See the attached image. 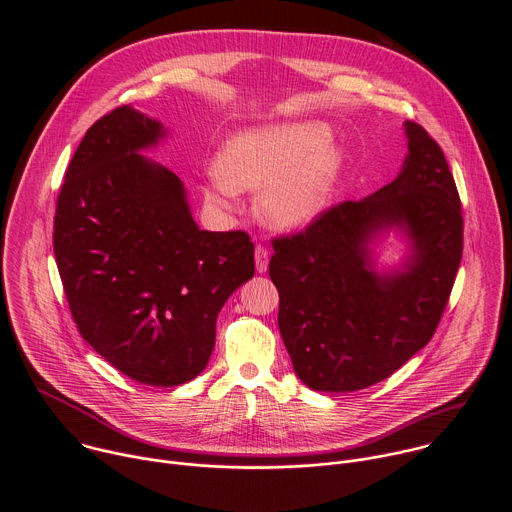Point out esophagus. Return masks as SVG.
<instances>
[{
  "label": "esophagus",
  "instance_id": "esophagus-1",
  "mask_svg": "<svg viewBox=\"0 0 512 512\" xmlns=\"http://www.w3.org/2000/svg\"><path fill=\"white\" fill-rule=\"evenodd\" d=\"M269 267V251L261 245L255 247V269L257 273H265Z\"/></svg>",
  "mask_w": 512,
  "mask_h": 512
}]
</instances>
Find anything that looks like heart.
<instances>
[{"label": "heart", "instance_id": "b5f03b06", "mask_svg": "<svg viewBox=\"0 0 512 512\" xmlns=\"http://www.w3.org/2000/svg\"><path fill=\"white\" fill-rule=\"evenodd\" d=\"M320 121L277 123L231 135L208 168L204 200L231 210L239 190H259L261 221L279 231L310 225L324 212L344 168V152Z\"/></svg>", "mask_w": 512, "mask_h": 512}]
</instances>
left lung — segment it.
<instances>
[{"label": "left lung", "mask_w": 512, "mask_h": 512, "mask_svg": "<svg viewBox=\"0 0 512 512\" xmlns=\"http://www.w3.org/2000/svg\"><path fill=\"white\" fill-rule=\"evenodd\" d=\"M407 154L393 182L277 239L269 277L294 373L312 391L371 387L421 350L448 304L462 261V206L446 156L403 123ZM389 234L402 257L380 261Z\"/></svg>", "instance_id": "obj_1"}]
</instances>
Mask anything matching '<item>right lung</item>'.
I'll return each mask as SVG.
<instances>
[{
  "mask_svg": "<svg viewBox=\"0 0 512 512\" xmlns=\"http://www.w3.org/2000/svg\"><path fill=\"white\" fill-rule=\"evenodd\" d=\"M168 135L131 105L101 117L72 156L54 216V257L81 336L152 387L206 369L218 312L255 275L249 235L200 231L182 180L143 156Z\"/></svg>",
  "mask_w": 512,
  "mask_h": 512,
  "instance_id": "right-lung-1",
  "label": "right lung"
}]
</instances>
